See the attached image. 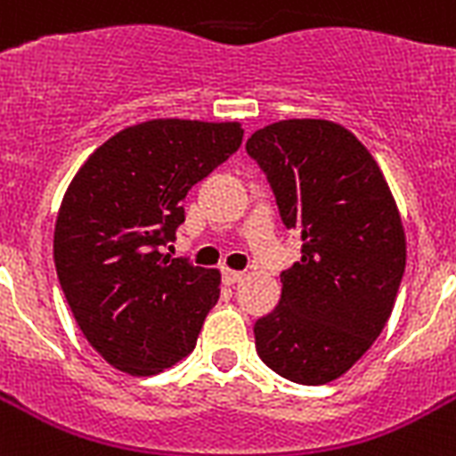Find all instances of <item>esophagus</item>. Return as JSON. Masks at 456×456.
I'll return each mask as SVG.
<instances>
[{
    "instance_id": "34e87169",
    "label": "esophagus",
    "mask_w": 456,
    "mask_h": 456,
    "mask_svg": "<svg viewBox=\"0 0 456 456\" xmlns=\"http://www.w3.org/2000/svg\"><path fill=\"white\" fill-rule=\"evenodd\" d=\"M243 276H246L243 272H234V269H222V281H224L227 286H236V283H240V281H243Z\"/></svg>"
}]
</instances>
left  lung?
Wrapping results in <instances>:
<instances>
[{
	"instance_id": "obj_1",
	"label": "left lung",
	"mask_w": 456,
	"mask_h": 456,
	"mask_svg": "<svg viewBox=\"0 0 456 456\" xmlns=\"http://www.w3.org/2000/svg\"><path fill=\"white\" fill-rule=\"evenodd\" d=\"M246 150L266 173L283 224L302 236V257L281 273L279 306L255 323V346L290 382L328 384L394 312L405 272L401 213L372 154L335 121H276Z\"/></svg>"
}]
</instances>
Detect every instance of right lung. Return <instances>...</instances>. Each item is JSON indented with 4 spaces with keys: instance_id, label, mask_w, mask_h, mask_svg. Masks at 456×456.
I'll use <instances>...</instances> for the list:
<instances>
[{
    "instance_id": "obj_1",
    "label": "right lung",
    "mask_w": 456,
    "mask_h": 456,
    "mask_svg": "<svg viewBox=\"0 0 456 456\" xmlns=\"http://www.w3.org/2000/svg\"><path fill=\"white\" fill-rule=\"evenodd\" d=\"M239 121L151 119L84 161L62 196L53 260L74 321L110 365L164 372L196 346L220 272L161 253L187 191L240 147Z\"/></svg>"
}]
</instances>
